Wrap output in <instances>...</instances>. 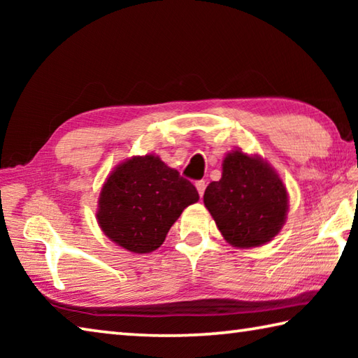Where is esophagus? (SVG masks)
Masks as SVG:
<instances>
[{
	"label": "esophagus",
	"instance_id": "34e87169",
	"mask_svg": "<svg viewBox=\"0 0 358 358\" xmlns=\"http://www.w3.org/2000/svg\"><path fill=\"white\" fill-rule=\"evenodd\" d=\"M205 181L203 180H199V181H196V189H197V192H199V196H203V192H205Z\"/></svg>",
	"mask_w": 358,
	"mask_h": 358
}]
</instances>
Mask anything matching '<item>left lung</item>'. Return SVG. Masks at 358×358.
<instances>
[{
    "mask_svg": "<svg viewBox=\"0 0 358 358\" xmlns=\"http://www.w3.org/2000/svg\"><path fill=\"white\" fill-rule=\"evenodd\" d=\"M203 203L235 248L268 243L280 234L289 210L286 186L275 169L241 150L224 157L222 177L207 186Z\"/></svg>",
    "mask_w": 358,
    "mask_h": 358,
    "instance_id": "obj_1",
    "label": "left lung"
}]
</instances>
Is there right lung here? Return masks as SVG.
<instances>
[{
	"instance_id": "1",
	"label": "right lung",
	"mask_w": 358,
	"mask_h": 358,
	"mask_svg": "<svg viewBox=\"0 0 358 358\" xmlns=\"http://www.w3.org/2000/svg\"><path fill=\"white\" fill-rule=\"evenodd\" d=\"M197 201L196 186L159 156H132L107 177L96 217L113 243L145 254L164 243L181 211Z\"/></svg>"
}]
</instances>
